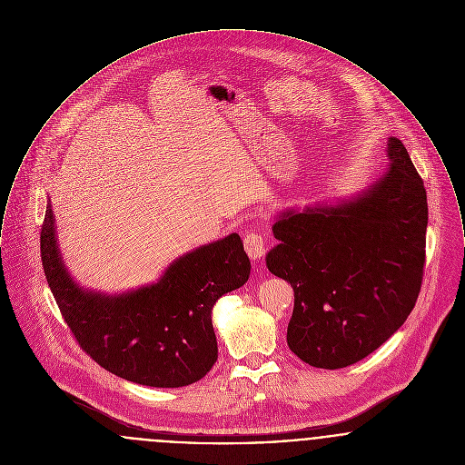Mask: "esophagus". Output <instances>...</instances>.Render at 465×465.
Here are the masks:
<instances>
[{"mask_svg": "<svg viewBox=\"0 0 465 465\" xmlns=\"http://www.w3.org/2000/svg\"><path fill=\"white\" fill-rule=\"evenodd\" d=\"M244 250H246V253L250 255V259H253V261L264 257V255H266V250H268L264 234L255 232V231H253V232H248V234L244 236Z\"/></svg>", "mask_w": 465, "mask_h": 465, "instance_id": "34e87169", "label": "esophagus"}]
</instances>
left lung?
I'll return each instance as SVG.
<instances>
[{
    "label": "left lung",
    "instance_id": "1",
    "mask_svg": "<svg viewBox=\"0 0 465 465\" xmlns=\"http://www.w3.org/2000/svg\"><path fill=\"white\" fill-rule=\"evenodd\" d=\"M391 164L353 196L282 210L266 255L291 282L287 342L306 364L341 369L362 361L406 322L421 287L427 193L402 142Z\"/></svg>",
    "mask_w": 465,
    "mask_h": 465
}]
</instances>
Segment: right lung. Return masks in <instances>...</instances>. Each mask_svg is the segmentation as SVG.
I'll return each instance as SVG.
<instances>
[{"label": "right lung", "mask_w": 465, "mask_h": 465, "mask_svg": "<svg viewBox=\"0 0 465 465\" xmlns=\"http://www.w3.org/2000/svg\"><path fill=\"white\" fill-rule=\"evenodd\" d=\"M55 229L49 199L40 236L44 271L64 322L99 366L157 389L185 387L206 376L219 355L213 306L250 276L236 232L180 255L157 282L106 293L76 283Z\"/></svg>", "instance_id": "right-lung-1"}]
</instances>
